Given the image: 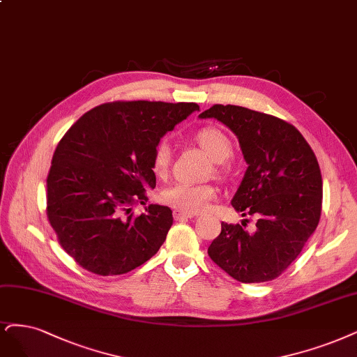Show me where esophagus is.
I'll return each mask as SVG.
<instances>
[{"instance_id":"esophagus-1","label":"esophagus","mask_w":357,"mask_h":357,"mask_svg":"<svg viewBox=\"0 0 357 357\" xmlns=\"http://www.w3.org/2000/svg\"><path fill=\"white\" fill-rule=\"evenodd\" d=\"M193 217H196V214H193V213H184V211H180V210H176V211H174V218H176L177 221H183V220L193 218Z\"/></svg>"}]
</instances>
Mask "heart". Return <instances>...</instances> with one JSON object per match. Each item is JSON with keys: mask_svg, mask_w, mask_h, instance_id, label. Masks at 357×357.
<instances>
[{"mask_svg": "<svg viewBox=\"0 0 357 357\" xmlns=\"http://www.w3.org/2000/svg\"><path fill=\"white\" fill-rule=\"evenodd\" d=\"M196 142L202 149L211 156L215 162H225L231 155L233 146L230 139L223 131L213 127H205L196 134ZM171 164V147L167 142H161L153 153V171L158 177H165L168 174ZM217 190L213 184H199L189 181H178L168 186L161 199L164 204L184 213H199L213 199H215Z\"/></svg>", "mask_w": 357, "mask_h": 357, "instance_id": "1", "label": "heart"}]
</instances>
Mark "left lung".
Segmentation results:
<instances>
[{"mask_svg": "<svg viewBox=\"0 0 357 357\" xmlns=\"http://www.w3.org/2000/svg\"><path fill=\"white\" fill-rule=\"evenodd\" d=\"M214 118L238 137L247 171L233 196L238 213L257 218L254 230L221 223L208 248L211 260L242 284L282 275L313 235L322 211V176L301 132L276 116L233 105H214Z\"/></svg>", "mask_w": 357, "mask_h": 357, "instance_id": "obj_1", "label": "left lung"}]
</instances>
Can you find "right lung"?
<instances>
[{"instance_id": "1", "label": "right lung", "mask_w": 357, "mask_h": 357, "mask_svg": "<svg viewBox=\"0 0 357 357\" xmlns=\"http://www.w3.org/2000/svg\"><path fill=\"white\" fill-rule=\"evenodd\" d=\"M195 110L196 103H105L59 142L47 177V215L81 267L102 276L128 273L161 248L173 211L151 204L139 217L128 213L156 186V146Z\"/></svg>"}]
</instances>
